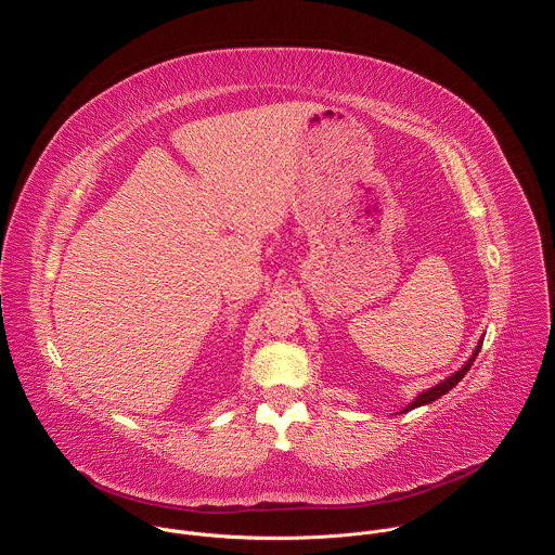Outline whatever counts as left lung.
<instances>
[{"label": "left lung", "instance_id": "obj_1", "mask_svg": "<svg viewBox=\"0 0 555 555\" xmlns=\"http://www.w3.org/2000/svg\"><path fill=\"white\" fill-rule=\"evenodd\" d=\"M481 345H483V336H481V340L477 343V347H474L472 356H469V358L463 362V366H461V369H456L454 373H450L446 379L437 382L435 386H430V388H426V390L417 392V398H413V402H409L404 409H400V411H398V415H404V413H409V411H413V409H420V406L433 404L435 400H439V398H441V395H446L450 388H454V386H456V384L463 379V375L469 371V366H472L474 358L479 356V351H481Z\"/></svg>", "mask_w": 555, "mask_h": 555}]
</instances>
